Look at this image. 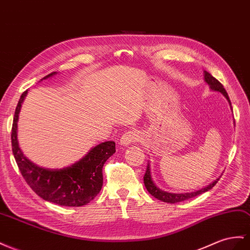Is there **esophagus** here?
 <instances>
[{
	"instance_id": "1",
	"label": "esophagus",
	"mask_w": 250,
	"mask_h": 250,
	"mask_svg": "<svg viewBox=\"0 0 250 250\" xmlns=\"http://www.w3.org/2000/svg\"><path fill=\"white\" fill-rule=\"evenodd\" d=\"M139 140H140L139 132L137 130L132 129V130L126 131L122 136V138H121L120 142H121V144H122V145L127 146V145H129L131 143H134V142H138Z\"/></svg>"
}]
</instances>
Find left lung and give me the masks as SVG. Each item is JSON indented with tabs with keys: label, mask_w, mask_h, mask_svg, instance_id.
Returning <instances> with one entry per match:
<instances>
[{
	"label": "left lung",
	"mask_w": 250,
	"mask_h": 250,
	"mask_svg": "<svg viewBox=\"0 0 250 250\" xmlns=\"http://www.w3.org/2000/svg\"><path fill=\"white\" fill-rule=\"evenodd\" d=\"M205 81H206V83L209 86H210V88L212 90L220 91L221 93H223L224 96H225V98L228 100L229 104L231 105L230 100H229V97H228L226 90L224 89L223 85H222L217 79L213 78L210 75V73L207 72V71H205ZM220 178H218L214 182H212L211 184H209L208 186L202 188V189H200L198 191L185 192V193H170V192H166V191L161 190L160 188H158L156 186V184L153 183V181L151 179V174H150V167H149V164H148L146 172L144 174V184H145V187H146V189L148 190V192H149L151 195H153L154 198H157L158 200H161V201H163V202H166V203L174 204V203H178V202H182V201H185V200H188V199H191L193 197H197V195L203 193L205 191H208L209 189H211V188L215 184H217V182L220 180Z\"/></svg>",
	"instance_id": "8db88e82"
}]
</instances>
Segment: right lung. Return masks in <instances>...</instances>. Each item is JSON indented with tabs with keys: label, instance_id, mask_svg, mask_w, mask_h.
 I'll use <instances>...</instances> for the list:
<instances>
[{
	"label": "right lung",
	"instance_id": "obj_1",
	"mask_svg": "<svg viewBox=\"0 0 250 250\" xmlns=\"http://www.w3.org/2000/svg\"><path fill=\"white\" fill-rule=\"evenodd\" d=\"M55 73H49L44 79ZM26 94L27 91H24L19 100L11 128L12 152L26 183L39 197L51 203L69 207L88 204L102 188V168L105 162L116 152V143L113 141L101 143L82 160L63 169H46L37 166L24 156L17 139L19 112Z\"/></svg>",
	"mask_w": 250,
	"mask_h": 250
}]
</instances>
